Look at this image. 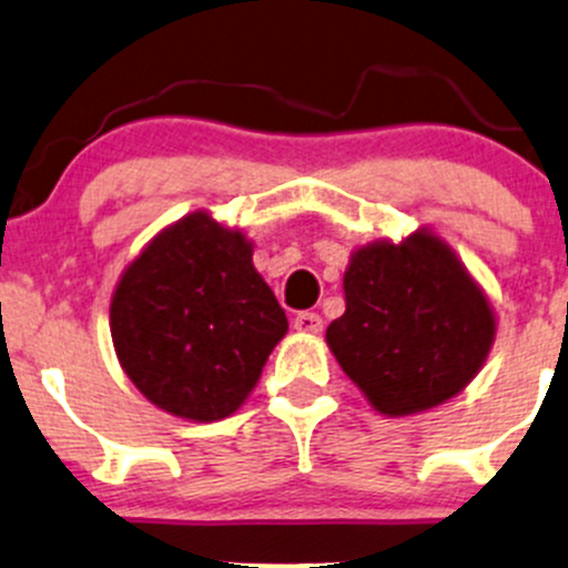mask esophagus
I'll list each match as a JSON object with an SVG mask.
<instances>
[{"instance_id": "esophagus-1", "label": "esophagus", "mask_w": 568, "mask_h": 568, "mask_svg": "<svg viewBox=\"0 0 568 568\" xmlns=\"http://www.w3.org/2000/svg\"><path fill=\"white\" fill-rule=\"evenodd\" d=\"M321 326H324V321H321L318 313H296L294 329L302 332V335H318Z\"/></svg>"}]
</instances>
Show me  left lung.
Returning a JSON list of instances; mask_svg holds the SVG:
<instances>
[{
  "label": "left lung",
  "mask_w": 568,
  "mask_h": 568,
  "mask_svg": "<svg viewBox=\"0 0 568 568\" xmlns=\"http://www.w3.org/2000/svg\"><path fill=\"white\" fill-rule=\"evenodd\" d=\"M343 296L346 313L326 326V346L387 417L417 415L459 395L497 335L489 296L428 227L354 250Z\"/></svg>",
  "instance_id": "8db88e82"
}]
</instances>
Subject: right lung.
<instances>
[{
  "mask_svg": "<svg viewBox=\"0 0 568 568\" xmlns=\"http://www.w3.org/2000/svg\"><path fill=\"white\" fill-rule=\"evenodd\" d=\"M109 329L120 368L153 406L214 423L255 390L288 318L252 266L250 239L194 211L123 268Z\"/></svg>",
  "mask_w": 568,
  "mask_h": 568,
  "instance_id": "1",
  "label": "right lung"
}]
</instances>
